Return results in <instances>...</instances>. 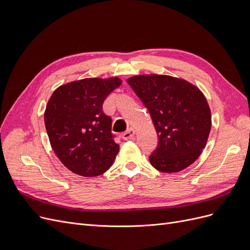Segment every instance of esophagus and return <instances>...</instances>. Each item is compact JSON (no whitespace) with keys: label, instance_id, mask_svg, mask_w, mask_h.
Masks as SVG:
<instances>
[{"label":"esophagus","instance_id":"esophagus-1","mask_svg":"<svg viewBox=\"0 0 250 250\" xmlns=\"http://www.w3.org/2000/svg\"><path fill=\"white\" fill-rule=\"evenodd\" d=\"M122 138H123V140H125V141H127V140H132V139L134 138V130L132 129V128H129V129H128L126 132H124V133L122 134Z\"/></svg>","mask_w":250,"mask_h":250}]
</instances>
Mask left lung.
Listing matches in <instances>:
<instances>
[{
  "label": "left lung",
  "mask_w": 250,
  "mask_h": 250,
  "mask_svg": "<svg viewBox=\"0 0 250 250\" xmlns=\"http://www.w3.org/2000/svg\"><path fill=\"white\" fill-rule=\"evenodd\" d=\"M127 83L148 109L158 137L150 164L166 173L192 165L206 147L210 131L206 97L188 81L166 75H140Z\"/></svg>",
  "instance_id": "left-lung-1"
}]
</instances>
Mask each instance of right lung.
<instances>
[{
    "mask_svg": "<svg viewBox=\"0 0 250 250\" xmlns=\"http://www.w3.org/2000/svg\"><path fill=\"white\" fill-rule=\"evenodd\" d=\"M119 78H86L59 86L44 111L51 146L65 167L81 176L106 172L119 152L111 118L102 105L121 85Z\"/></svg>",
    "mask_w": 250,
    "mask_h": 250,
    "instance_id": "1",
    "label": "right lung"
}]
</instances>
